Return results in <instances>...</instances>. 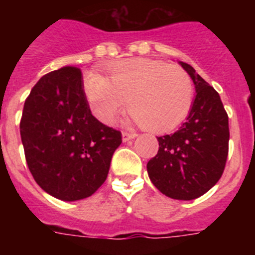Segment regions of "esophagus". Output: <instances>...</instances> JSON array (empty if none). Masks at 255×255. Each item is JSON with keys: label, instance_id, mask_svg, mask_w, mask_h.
<instances>
[{"label": "esophagus", "instance_id": "esophagus-1", "mask_svg": "<svg viewBox=\"0 0 255 255\" xmlns=\"http://www.w3.org/2000/svg\"><path fill=\"white\" fill-rule=\"evenodd\" d=\"M136 136H138V135L134 134V132H126V131H124L123 132V141H124V143H126V141L131 140V139H135V138H136Z\"/></svg>", "mask_w": 255, "mask_h": 255}]
</instances>
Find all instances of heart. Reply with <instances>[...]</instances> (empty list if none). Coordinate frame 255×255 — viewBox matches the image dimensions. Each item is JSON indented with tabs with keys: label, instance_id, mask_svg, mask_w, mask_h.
<instances>
[{
	"label": "heart",
	"instance_id": "1",
	"mask_svg": "<svg viewBox=\"0 0 255 255\" xmlns=\"http://www.w3.org/2000/svg\"><path fill=\"white\" fill-rule=\"evenodd\" d=\"M84 93L94 116L106 125L124 108L128 123L152 132H167L185 120L193 106L194 87L182 69L161 61L131 58L111 66L110 78L91 71L84 76Z\"/></svg>",
	"mask_w": 255,
	"mask_h": 255
}]
</instances>
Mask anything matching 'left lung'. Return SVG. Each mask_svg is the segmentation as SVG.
<instances>
[{
    "instance_id": "obj_1",
    "label": "left lung",
    "mask_w": 255,
    "mask_h": 255,
    "mask_svg": "<svg viewBox=\"0 0 255 255\" xmlns=\"http://www.w3.org/2000/svg\"><path fill=\"white\" fill-rule=\"evenodd\" d=\"M179 64L197 94L179 130L157 138L158 153L147 163V171L162 194L191 200L206 194L222 176L229 153V117L213 87L190 65Z\"/></svg>"
}]
</instances>
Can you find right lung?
<instances>
[{"mask_svg": "<svg viewBox=\"0 0 255 255\" xmlns=\"http://www.w3.org/2000/svg\"><path fill=\"white\" fill-rule=\"evenodd\" d=\"M20 135L38 185L65 202L98 190L123 141L120 131L92 115L82 71L71 66L46 74L33 87L24 103Z\"/></svg>", "mask_w": 255, "mask_h": 255, "instance_id": "1", "label": "right lung"}]
</instances>
